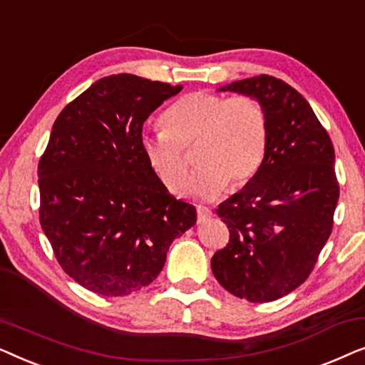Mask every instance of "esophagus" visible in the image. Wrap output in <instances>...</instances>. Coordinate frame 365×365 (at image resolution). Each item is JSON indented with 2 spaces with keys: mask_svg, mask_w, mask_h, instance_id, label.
Returning <instances> with one entry per match:
<instances>
[{
  "mask_svg": "<svg viewBox=\"0 0 365 365\" xmlns=\"http://www.w3.org/2000/svg\"><path fill=\"white\" fill-rule=\"evenodd\" d=\"M212 216V211L207 207H202V206H197V222H204L207 221L209 217Z\"/></svg>",
  "mask_w": 365,
  "mask_h": 365,
  "instance_id": "34e87169",
  "label": "esophagus"
}]
</instances>
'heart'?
Here are the masks:
<instances>
[{"label": "heart", "instance_id": "heart-1", "mask_svg": "<svg viewBox=\"0 0 365 365\" xmlns=\"http://www.w3.org/2000/svg\"><path fill=\"white\" fill-rule=\"evenodd\" d=\"M164 126L141 136L146 163L163 186L181 192L187 174L182 148L197 144V169L187 192L212 201L232 186L246 182L261 168L267 148V114L257 99L227 98L216 93H189L164 113Z\"/></svg>", "mask_w": 365, "mask_h": 365}]
</instances>
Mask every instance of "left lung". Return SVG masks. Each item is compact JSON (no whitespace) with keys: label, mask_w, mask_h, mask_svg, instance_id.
Instances as JSON below:
<instances>
[{"label":"left lung","mask_w":365,"mask_h":365,"mask_svg":"<svg viewBox=\"0 0 365 365\" xmlns=\"http://www.w3.org/2000/svg\"><path fill=\"white\" fill-rule=\"evenodd\" d=\"M217 91L262 104L267 148L257 173L216 209L231 237L211 267L236 297L271 302L306 281L331 236L339 201L336 154L311 104L282 79L261 74Z\"/></svg>","instance_id":"1"}]
</instances>
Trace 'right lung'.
Wrapping results in <instances>:
<instances>
[{
  "label": "right lung",
  "mask_w": 365,
  "mask_h": 365,
  "mask_svg": "<svg viewBox=\"0 0 365 365\" xmlns=\"http://www.w3.org/2000/svg\"><path fill=\"white\" fill-rule=\"evenodd\" d=\"M182 86L136 74L91 84L53 124L38 166L39 222L69 277L119 297L151 284L174 239L196 224L141 149L143 124Z\"/></svg>",
  "instance_id": "obj_1"
}]
</instances>
